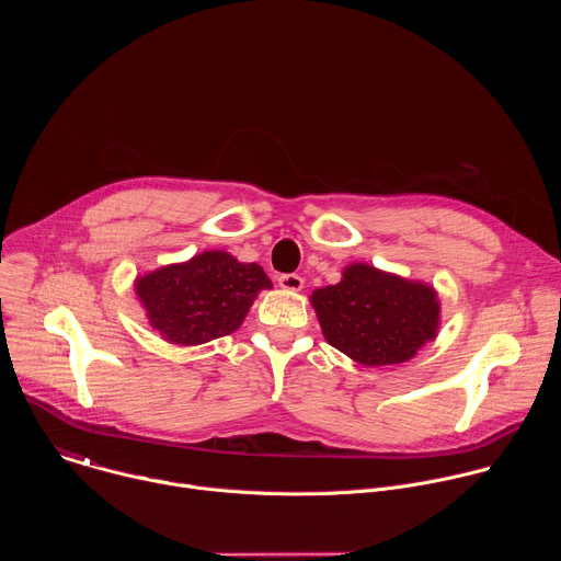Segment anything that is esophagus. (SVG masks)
Segmentation results:
<instances>
[{
	"label": "esophagus",
	"mask_w": 561,
	"mask_h": 561,
	"mask_svg": "<svg viewBox=\"0 0 561 561\" xmlns=\"http://www.w3.org/2000/svg\"><path fill=\"white\" fill-rule=\"evenodd\" d=\"M277 284L284 288V290H290V293H297L304 288V279L295 273H288V275H279Z\"/></svg>",
	"instance_id": "obj_1"
}]
</instances>
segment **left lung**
<instances>
[{
  "label": "left lung",
  "instance_id": "obj_1",
  "mask_svg": "<svg viewBox=\"0 0 561 561\" xmlns=\"http://www.w3.org/2000/svg\"><path fill=\"white\" fill-rule=\"evenodd\" d=\"M331 346L362 366H394L417 355L442 327L437 290L417 279L353 262L333 286L310 295Z\"/></svg>",
  "mask_w": 561,
  "mask_h": 561
}]
</instances>
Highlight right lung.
<instances>
[{
	"instance_id": "obj_1",
	"label": "right lung",
	"mask_w": 561,
	"mask_h": 561,
	"mask_svg": "<svg viewBox=\"0 0 561 561\" xmlns=\"http://www.w3.org/2000/svg\"><path fill=\"white\" fill-rule=\"evenodd\" d=\"M266 288L273 282L260 264L239 262L226 251H204L135 279L148 324L175 346H199L234 333Z\"/></svg>"
}]
</instances>
